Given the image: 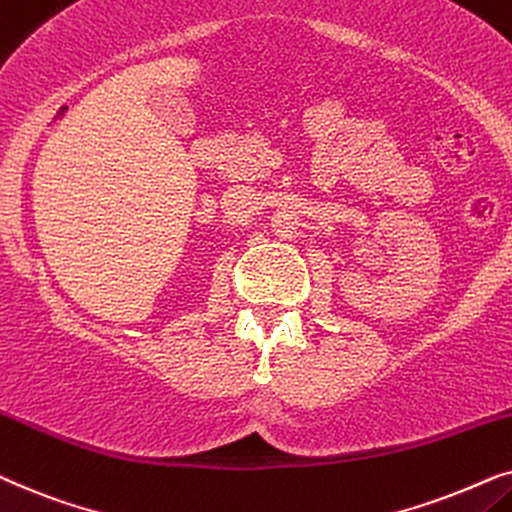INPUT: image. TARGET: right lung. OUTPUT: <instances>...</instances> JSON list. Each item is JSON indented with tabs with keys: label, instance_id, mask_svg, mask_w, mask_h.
<instances>
[{
	"label": "right lung",
	"instance_id": "obj_1",
	"mask_svg": "<svg viewBox=\"0 0 512 512\" xmlns=\"http://www.w3.org/2000/svg\"><path fill=\"white\" fill-rule=\"evenodd\" d=\"M65 109H67V107H65Z\"/></svg>",
	"mask_w": 512,
	"mask_h": 512
}]
</instances>
